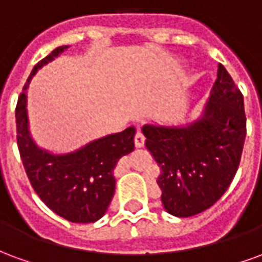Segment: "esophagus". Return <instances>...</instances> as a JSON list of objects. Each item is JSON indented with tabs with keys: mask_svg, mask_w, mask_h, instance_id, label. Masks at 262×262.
Instances as JSON below:
<instances>
[{
	"mask_svg": "<svg viewBox=\"0 0 262 262\" xmlns=\"http://www.w3.org/2000/svg\"><path fill=\"white\" fill-rule=\"evenodd\" d=\"M144 140H146L144 136L139 132V133H136V136H135V146H136L137 148L143 147V146H144Z\"/></svg>",
	"mask_w": 262,
	"mask_h": 262,
	"instance_id": "obj_1",
	"label": "esophagus"
}]
</instances>
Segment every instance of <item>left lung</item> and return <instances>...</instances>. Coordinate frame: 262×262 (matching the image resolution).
<instances>
[{
    "instance_id": "8db88e82",
    "label": "left lung",
    "mask_w": 262,
    "mask_h": 262,
    "mask_svg": "<svg viewBox=\"0 0 262 262\" xmlns=\"http://www.w3.org/2000/svg\"><path fill=\"white\" fill-rule=\"evenodd\" d=\"M146 147L160 167L161 202L189 217L209 209L233 181L246 140L244 99L222 64L201 116L184 125L146 123Z\"/></svg>"
}]
</instances>
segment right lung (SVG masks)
<instances>
[{
    "label": "right lung",
    "instance_id": "right-lung-1",
    "mask_svg": "<svg viewBox=\"0 0 262 262\" xmlns=\"http://www.w3.org/2000/svg\"><path fill=\"white\" fill-rule=\"evenodd\" d=\"M67 49H54L32 70L16 103V139L26 176L46 206L73 223H94L108 210L116 185L115 167L120 157L135 150L136 129L130 126L99 137L70 153H52L37 146L29 129L26 90L37 70Z\"/></svg>",
    "mask_w": 262,
    "mask_h": 262
}]
</instances>
